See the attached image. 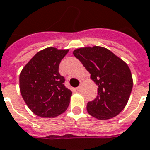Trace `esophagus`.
<instances>
[{"mask_svg":"<svg viewBox=\"0 0 150 150\" xmlns=\"http://www.w3.org/2000/svg\"><path fill=\"white\" fill-rule=\"evenodd\" d=\"M81 87H82V83H80V84H79V86H78V87L76 88V89H77V90H80Z\"/></svg>","mask_w":150,"mask_h":150,"instance_id":"obj_1","label":"esophagus"}]
</instances>
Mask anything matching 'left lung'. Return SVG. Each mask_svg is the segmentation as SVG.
Returning a JSON list of instances; mask_svg holds the SVG:
<instances>
[{
    "label": "left lung",
    "mask_w": 150,
    "mask_h": 150,
    "mask_svg": "<svg viewBox=\"0 0 150 150\" xmlns=\"http://www.w3.org/2000/svg\"><path fill=\"white\" fill-rule=\"evenodd\" d=\"M73 54L98 85V96L87 103L88 114L98 120L117 116L126 107L133 87L127 64L110 50L98 46L78 48Z\"/></svg>",
    "instance_id": "1"
}]
</instances>
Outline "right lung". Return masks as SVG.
Instances as JSON below:
<instances>
[{
    "mask_svg": "<svg viewBox=\"0 0 150 150\" xmlns=\"http://www.w3.org/2000/svg\"><path fill=\"white\" fill-rule=\"evenodd\" d=\"M68 49L47 47L34 55L19 75V89L28 108L41 117H56L67 109L71 92L59 65Z\"/></svg>",
    "mask_w": 150,
    "mask_h": 150,
    "instance_id": "right-lung-1",
    "label": "right lung"
}]
</instances>
